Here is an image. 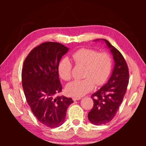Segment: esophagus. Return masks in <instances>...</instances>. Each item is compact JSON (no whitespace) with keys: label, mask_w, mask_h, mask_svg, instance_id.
I'll use <instances>...</instances> for the list:
<instances>
[{"label":"esophagus","mask_w":146,"mask_h":146,"mask_svg":"<svg viewBox=\"0 0 146 146\" xmlns=\"http://www.w3.org/2000/svg\"><path fill=\"white\" fill-rule=\"evenodd\" d=\"M72 98H73V100L74 101H75V100H78L81 99V97H73Z\"/></svg>","instance_id":"1"}]
</instances>
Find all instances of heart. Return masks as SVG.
I'll list each match as a JSON object with an SVG mask.
<instances>
[{"instance_id":"b5f03b06","label":"heart","mask_w":146,"mask_h":146,"mask_svg":"<svg viewBox=\"0 0 146 146\" xmlns=\"http://www.w3.org/2000/svg\"><path fill=\"white\" fill-rule=\"evenodd\" d=\"M71 57L76 66H85L83 76L85 78L76 80L68 84L66 91L70 95L80 97L93 90L95 84L100 86L104 84L110 76L113 62L110 55L93 49L80 48L75 51ZM73 65L68 58L60 61L58 71L60 77L66 81L72 78Z\"/></svg>"}]
</instances>
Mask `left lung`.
<instances>
[{
    "label": "left lung",
    "mask_w": 146,
    "mask_h": 146,
    "mask_svg": "<svg viewBox=\"0 0 146 146\" xmlns=\"http://www.w3.org/2000/svg\"><path fill=\"white\" fill-rule=\"evenodd\" d=\"M103 40L110 49L115 64L108 83L91 95L93 107L88 117L91 123L98 125L110 122L114 118L129 84V69L123 56L107 40Z\"/></svg>",
    "instance_id": "obj_1"
}]
</instances>
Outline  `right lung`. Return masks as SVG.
I'll return each mask as SVG.
<instances>
[{"instance_id": "right-lung-1", "label": "right lung", "mask_w": 146, "mask_h": 146, "mask_svg": "<svg viewBox=\"0 0 146 146\" xmlns=\"http://www.w3.org/2000/svg\"><path fill=\"white\" fill-rule=\"evenodd\" d=\"M69 48L63 44L46 42L35 47L24 62L22 84L26 101L39 122L50 128L64 122L72 98L56 97L61 92L58 66Z\"/></svg>"}]
</instances>
